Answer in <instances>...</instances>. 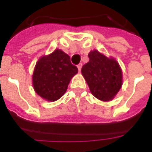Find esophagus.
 Returning <instances> with one entry per match:
<instances>
[{
    "label": "esophagus",
    "mask_w": 152,
    "mask_h": 152,
    "mask_svg": "<svg viewBox=\"0 0 152 152\" xmlns=\"http://www.w3.org/2000/svg\"><path fill=\"white\" fill-rule=\"evenodd\" d=\"M77 68H78V69H79V72H80L81 68H82V63H80V64L77 65Z\"/></svg>",
    "instance_id": "obj_1"
}]
</instances>
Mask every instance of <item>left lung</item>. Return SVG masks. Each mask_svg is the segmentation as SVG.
Returning <instances> with one entry per match:
<instances>
[{
  "label": "left lung",
  "instance_id": "1",
  "mask_svg": "<svg viewBox=\"0 0 152 152\" xmlns=\"http://www.w3.org/2000/svg\"><path fill=\"white\" fill-rule=\"evenodd\" d=\"M89 61L83 64L81 72L91 94L102 101L112 99L122 84V73L113 58H107L97 50L91 51Z\"/></svg>",
  "mask_w": 152,
  "mask_h": 152
}]
</instances>
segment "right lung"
I'll list each match as a JSON object with an SVG mask.
<instances>
[{
	"label": "right lung",
	"mask_w": 152,
	"mask_h": 152,
	"mask_svg": "<svg viewBox=\"0 0 152 152\" xmlns=\"http://www.w3.org/2000/svg\"><path fill=\"white\" fill-rule=\"evenodd\" d=\"M78 69L70 61V57L61 50L38 61L33 73L34 91L48 101L59 99L66 91L72 77Z\"/></svg>",
	"instance_id": "obj_1"
}]
</instances>
